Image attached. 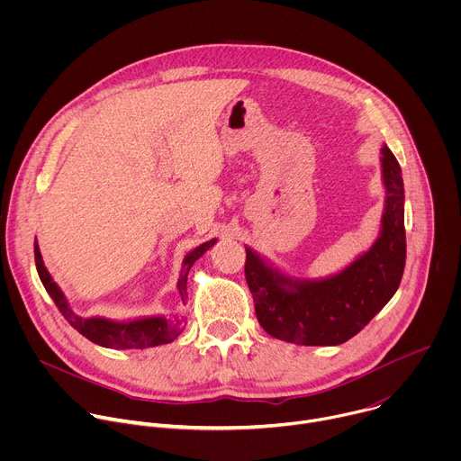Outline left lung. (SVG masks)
Listing matches in <instances>:
<instances>
[{
    "mask_svg": "<svg viewBox=\"0 0 461 461\" xmlns=\"http://www.w3.org/2000/svg\"><path fill=\"white\" fill-rule=\"evenodd\" d=\"M379 162L384 185L379 235L341 272L294 277L246 246V283L257 319L272 338L306 347L341 345L396 294L407 257L405 187L402 167L386 146Z\"/></svg>",
    "mask_w": 461,
    "mask_h": 461,
    "instance_id": "left-lung-1",
    "label": "left lung"
}]
</instances>
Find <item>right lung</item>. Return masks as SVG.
Returning <instances> with one entry per match:
<instances>
[{
	"mask_svg": "<svg viewBox=\"0 0 461 461\" xmlns=\"http://www.w3.org/2000/svg\"><path fill=\"white\" fill-rule=\"evenodd\" d=\"M215 242H217V239H212L201 246H196L184 257L180 277L176 283L182 301H185V295H187L189 268L194 265V260L201 258ZM34 260H36L38 276H40L47 294L50 295V299L54 301L58 310L61 312V315L68 319V322L75 328V330H78L84 338H87L95 345H100L105 348H118V350L149 348V347L167 345V343L175 341L184 330V324H185L184 315H175V317L153 315V317H142V319H133V321H113V319H105V317H82L71 308L68 297H65V294L59 290V286L52 281L50 274L47 272L38 240L34 242Z\"/></svg>",
	"mask_w": 461,
	"mask_h": 461,
	"instance_id": "1",
	"label": "right lung"
}]
</instances>
